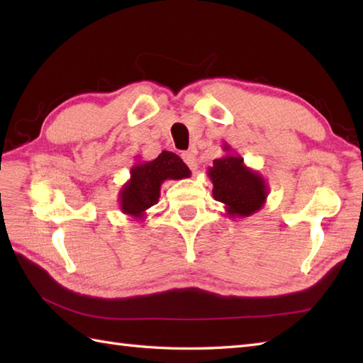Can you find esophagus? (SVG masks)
Here are the masks:
<instances>
[{"label":"esophagus","mask_w":363,"mask_h":363,"mask_svg":"<svg viewBox=\"0 0 363 363\" xmlns=\"http://www.w3.org/2000/svg\"><path fill=\"white\" fill-rule=\"evenodd\" d=\"M182 159L186 164L189 165V168L191 169V172H196L198 169V160H196V151L190 150V151H186L182 154Z\"/></svg>","instance_id":"34e87169"}]
</instances>
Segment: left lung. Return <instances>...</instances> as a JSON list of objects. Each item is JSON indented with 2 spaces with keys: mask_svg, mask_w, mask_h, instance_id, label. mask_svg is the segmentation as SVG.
Instances as JSON below:
<instances>
[{
  "mask_svg": "<svg viewBox=\"0 0 363 363\" xmlns=\"http://www.w3.org/2000/svg\"><path fill=\"white\" fill-rule=\"evenodd\" d=\"M226 156L213 160L207 176L213 184L212 195L225 204L229 218H246L264 207L268 186L256 169L245 165L240 154H235L228 143L223 145Z\"/></svg>",
  "mask_w": 363,
  "mask_h": 363,
  "instance_id": "8db88e82",
  "label": "left lung"
}]
</instances>
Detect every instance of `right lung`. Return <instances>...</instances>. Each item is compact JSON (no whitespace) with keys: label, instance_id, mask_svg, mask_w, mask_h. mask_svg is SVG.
I'll return each mask as SVG.
<instances>
[{"label":"right lung","instance_id":"1","mask_svg":"<svg viewBox=\"0 0 363 363\" xmlns=\"http://www.w3.org/2000/svg\"><path fill=\"white\" fill-rule=\"evenodd\" d=\"M190 169L172 151H162L154 160H138L130 167L129 181L120 189V211L128 217L143 221L146 211L157 204L160 186L167 179L190 177Z\"/></svg>","mask_w":363,"mask_h":363}]
</instances>
